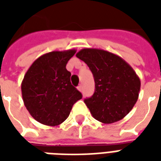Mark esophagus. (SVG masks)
Returning <instances> with one entry per match:
<instances>
[{
  "mask_svg": "<svg viewBox=\"0 0 161 161\" xmlns=\"http://www.w3.org/2000/svg\"><path fill=\"white\" fill-rule=\"evenodd\" d=\"M77 90H78V91H83V86H82V85H79V86H78V87H77Z\"/></svg>",
  "mask_w": 161,
  "mask_h": 161,
  "instance_id": "obj_1",
  "label": "esophagus"
}]
</instances>
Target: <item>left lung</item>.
Wrapping results in <instances>:
<instances>
[{
  "label": "left lung",
  "mask_w": 161,
  "mask_h": 161,
  "mask_svg": "<svg viewBox=\"0 0 161 161\" xmlns=\"http://www.w3.org/2000/svg\"><path fill=\"white\" fill-rule=\"evenodd\" d=\"M93 74L95 92L84 99L96 120L109 124L124 118L139 97L141 80L121 57L107 51L84 48L76 54Z\"/></svg>",
  "instance_id": "obj_1"
}]
</instances>
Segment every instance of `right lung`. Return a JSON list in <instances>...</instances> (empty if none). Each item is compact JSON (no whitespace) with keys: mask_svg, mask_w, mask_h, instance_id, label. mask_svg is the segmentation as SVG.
<instances>
[{"mask_svg":"<svg viewBox=\"0 0 161 161\" xmlns=\"http://www.w3.org/2000/svg\"><path fill=\"white\" fill-rule=\"evenodd\" d=\"M76 50L54 51L38 58L21 83L23 102L30 115L46 126H58L69 116L73 104L82 98L70 84L66 64Z\"/></svg>","mask_w":161,"mask_h":161,"instance_id":"right-lung-1","label":"right lung"}]
</instances>
